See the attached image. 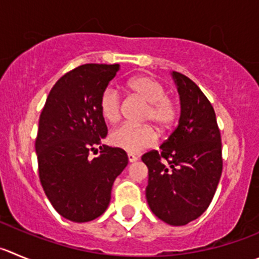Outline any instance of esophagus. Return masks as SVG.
<instances>
[{
	"mask_svg": "<svg viewBox=\"0 0 259 259\" xmlns=\"http://www.w3.org/2000/svg\"><path fill=\"white\" fill-rule=\"evenodd\" d=\"M137 160V156L136 155H134V154H128V161L130 162H135Z\"/></svg>",
	"mask_w": 259,
	"mask_h": 259,
	"instance_id": "obj_1",
	"label": "esophagus"
}]
</instances>
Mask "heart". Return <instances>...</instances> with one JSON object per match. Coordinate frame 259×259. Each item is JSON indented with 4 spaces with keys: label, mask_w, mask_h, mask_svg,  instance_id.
<instances>
[{
    "label": "heart",
    "mask_w": 259,
    "mask_h": 259,
    "mask_svg": "<svg viewBox=\"0 0 259 259\" xmlns=\"http://www.w3.org/2000/svg\"><path fill=\"white\" fill-rule=\"evenodd\" d=\"M130 94L147 103L142 120L152 123L157 131L164 134L170 130L178 115V107L159 80L150 75H139L125 82ZM99 110L108 123H117L122 115V99L118 91L112 88L103 90L99 98ZM156 134L152 127L123 124L110 134L109 141L113 146L130 152H140L152 146Z\"/></svg>",
    "instance_id": "1"
}]
</instances>
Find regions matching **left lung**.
<instances>
[{
	"label": "left lung",
	"mask_w": 259,
	"mask_h": 259,
	"mask_svg": "<svg viewBox=\"0 0 259 259\" xmlns=\"http://www.w3.org/2000/svg\"><path fill=\"white\" fill-rule=\"evenodd\" d=\"M181 97L178 127L160 146L142 156L149 169L146 198L164 223L182 226L207 210L221 173V135L213 107L201 89L173 71Z\"/></svg>",
	"instance_id": "obj_1"
}]
</instances>
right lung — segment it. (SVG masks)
<instances>
[{
	"label": "right lung",
	"mask_w": 259,
	"mask_h": 259,
	"mask_svg": "<svg viewBox=\"0 0 259 259\" xmlns=\"http://www.w3.org/2000/svg\"><path fill=\"white\" fill-rule=\"evenodd\" d=\"M119 65L86 63L54 83L39 118L35 151L41 187L61 216L88 223L104 213L115 178L128 164L124 150L102 145L108 128L99 98ZM101 155L91 159L90 152Z\"/></svg>",
	"instance_id": "right-lung-1"
}]
</instances>
